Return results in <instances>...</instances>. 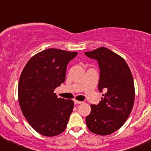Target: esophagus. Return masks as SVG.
Segmentation results:
<instances>
[{
  "instance_id": "1",
  "label": "esophagus",
  "mask_w": 151,
  "mask_h": 151,
  "mask_svg": "<svg viewBox=\"0 0 151 151\" xmlns=\"http://www.w3.org/2000/svg\"><path fill=\"white\" fill-rule=\"evenodd\" d=\"M74 103H75V104H82V101H77V100H74Z\"/></svg>"
}]
</instances>
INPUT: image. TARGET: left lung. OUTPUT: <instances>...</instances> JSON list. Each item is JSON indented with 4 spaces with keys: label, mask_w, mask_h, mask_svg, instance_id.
Segmentation results:
<instances>
[{
    "label": "left lung",
    "mask_w": 151,
    "mask_h": 151,
    "mask_svg": "<svg viewBox=\"0 0 151 151\" xmlns=\"http://www.w3.org/2000/svg\"><path fill=\"white\" fill-rule=\"evenodd\" d=\"M89 58L97 60L100 69L98 89L102 92L97 105H91V113L85 122L91 132L107 135L120 129L127 120L134 101V86L132 75L125 60L101 47L85 52Z\"/></svg>",
    "instance_id": "left-lung-1"
}]
</instances>
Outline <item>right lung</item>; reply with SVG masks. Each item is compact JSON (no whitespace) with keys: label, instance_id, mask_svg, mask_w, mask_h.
I'll use <instances>...</instances> for the list:
<instances>
[{"label":"right lung","instance_id":"add662e5","mask_svg":"<svg viewBox=\"0 0 151 151\" xmlns=\"http://www.w3.org/2000/svg\"><path fill=\"white\" fill-rule=\"evenodd\" d=\"M78 54L49 48L33 56L21 73L19 103L24 116L35 130L52 137L66 128L74 103L58 98L54 90L65 82L67 64Z\"/></svg>","mask_w":151,"mask_h":151}]
</instances>
